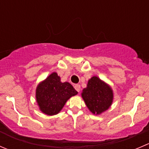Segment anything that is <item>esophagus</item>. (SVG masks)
Masks as SVG:
<instances>
[{
    "mask_svg": "<svg viewBox=\"0 0 149 149\" xmlns=\"http://www.w3.org/2000/svg\"><path fill=\"white\" fill-rule=\"evenodd\" d=\"M74 87H75V89H76V90L78 92H80V90H81V86L79 84H76L74 86Z\"/></svg>",
    "mask_w": 149,
    "mask_h": 149,
    "instance_id": "34e87169",
    "label": "esophagus"
}]
</instances>
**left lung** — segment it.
<instances>
[{"label": "left lung", "mask_w": 149, "mask_h": 149, "mask_svg": "<svg viewBox=\"0 0 149 149\" xmlns=\"http://www.w3.org/2000/svg\"><path fill=\"white\" fill-rule=\"evenodd\" d=\"M81 96L89 111L95 115L108 110L113 99L111 86L97 76L88 81L86 87L82 90Z\"/></svg>", "instance_id": "obj_1"}]
</instances>
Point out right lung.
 Listing matches in <instances>:
<instances>
[{"label":"right lung","mask_w":149,"mask_h":149,"mask_svg":"<svg viewBox=\"0 0 149 149\" xmlns=\"http://www.w3.org/2000/svg\"><path fill=\"white\" fill-rule=\"evenodd\" d=\"M78 92L68 82L62 83L54 72L37 86L36 98L40 110L49 116L57 114L69 98Z\"/></svg>","instance_id":"obj_1"}]
</instances>
